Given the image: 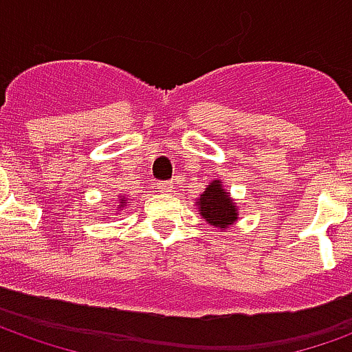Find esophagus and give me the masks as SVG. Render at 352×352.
Segmentation results:
<instances>
[{
  "label": "esophagus",
  "mask_w": 352,
  "mask_h": 352,
  "mask_svg": "<svg viewBox=\"0 0 352 352\" xmlns=\"http://www.w3.org/2000/svg\"><path fill=\"white\" fill-rule=\"evenodd\" d=\"M156 188L162 194H169V192H173V183H169V181H160V183H156Z\"/></svg>",
  "instance_id": "esophagus-1"
}]
</instances>
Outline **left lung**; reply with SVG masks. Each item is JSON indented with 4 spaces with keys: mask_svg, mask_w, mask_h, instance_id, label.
I'll return each mask as SVG.
<instances>
[{
    "mask_svg": "<svg viewBox=\"0 0 352 352\" xmlns=\"http://www.w3.org/2000/svg\"><path fill=\"white\" fill-rule=\"evenodd\" d=\"M201 219H206L211 226L217 228H230L237 221V206L230 198L228 192L222 188L221 181H211L207 184L204 194L196 201Z\"/></svg>",
    "mask_w": 352,
    "mask_h": 352,
    "instance_id": "obj_1",
    "label": "left lung"
}]
</instances>
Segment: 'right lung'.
Wrapping results in <instances>:
<instances>
[{
	"label": "right lung",
	"mask_w": 352,
	"mask_h": 352,
	"mask_svg": "<svg viewBox=\"0 0 352 352\" xmlns=\"http://www.w3.org/2000/svg\"><path fill=\"white\" fill-rule=\"evenodd\" d=\"M126 204H130V201H128V199H126V198H122V199H120V201H118V209H120V207H124V206H126Z\"/></svg>",
	"instance_id": "add662e5"
}]
</instances>
